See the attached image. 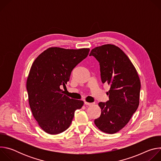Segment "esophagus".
<instances>
[{
	"label": "esophagus",
	"instance_id": "esophagus-1",
	"mask_svg": "<svg viewBox=\"0 0 161 161\" xmlns=\"http://www.w3.org/2000/svg\"><path fill=\"white\" fill-rule=\"evenodd\" d=\"M84 104H85V105H88V106H92L93 104V103H88V102H86V101H85L84 102Z\"/></svg>",
	"mask_w": 161,
	"mask_h": 161
}]
</instances>
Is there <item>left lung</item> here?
Masks as SVG:
<instances>
[{
  "label": "left lung",
  "mask_w": 161,
  "mask_h": 161,
  "mask_svg": "<svg viewBox=\"0 0 161 161\" xmlns=\"http://www.w3.org/2000/svg\"><path fill=\"white\" fill-rule=\"evenodd\" d=\"M99 62L103 83L110 85L109 101L99 103L100 117L94 120L101 131L114 134L124 128L138 108L141 82L135 67L117 46L104 44L90 52Z\"/></svg>",
  "instance_id": "8db88e82"
}]
</instances>
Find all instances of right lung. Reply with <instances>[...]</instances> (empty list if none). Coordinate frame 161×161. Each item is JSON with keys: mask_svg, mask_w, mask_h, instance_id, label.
<instances>
[{"mask_svg": "<svg viewBox=\"0 0 161 161\" xmlns=\"http://www.w3.org/2000/svg\"><path fill=\"white\" fill-rule=\"evenodd\" d=\"M89 48L51 47L33 62L27 80L29 103L40 127L57 134L70 126L75 112L83 101L70 99L60 88L65 86L73 69L88 55Z\"/></svg>", "mask_w": 161, "mask_h": 161, "instance_id": "1", "label": "right lung"}]
</instances>
